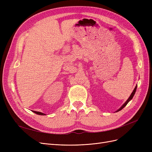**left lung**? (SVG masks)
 <instances>
[{"label": "left lung", "instance_id": "left-lung-1", "mask_svg": "<svg viewBox=\"0 0 152 152\" xmlns=\"http://www.w3.org/2000/svg\"><path fill=\"white\" fill-rule=\"evenodd\" d=\"M136 89H137V85L136 86V87H135V88L134 89V90H133V91H132V93H131V94L130 95V96H129V98L127 99V101H126V102H125V103H124L122 105V107L120 108H119V109H118L117 110V111L115 112H118V111H120V110H121L122 109H123L124 107H126V106L127 105V104L129 103V102H130V101L132 99V98H133V96H134V95L135 94V93H136Z\"/></svg>", "mask_w": 152, "mask_h": 152}]
</instances>
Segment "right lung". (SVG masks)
<instances>
[{
  "mask_svg": "<svg viewBox=\"0 0 152 152\" xmlns=\"http://www.w3.org/2000/svg\"><path fill=\"white\" fill-rule=\"evenodd\" d=\"M33 112H34L35 113L37 114V115H45V114H44V113H42V112H36V111H32Z\"/></svg>",
  "mask_w": 152,
  "mask_h": 152,
  "instance_id": "obj_1",
  "label": "right lung"
}]
</instances>
